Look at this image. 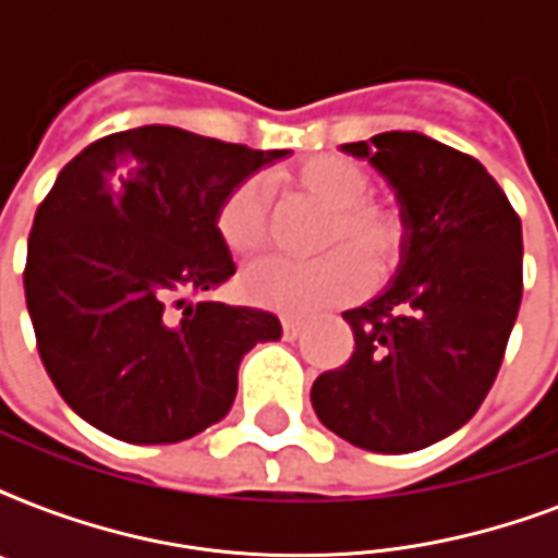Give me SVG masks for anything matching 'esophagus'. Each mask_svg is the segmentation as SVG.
Here are the masks:
<instances>
[{
  "label": "esophagus",
  "instance_id": "34e87169",
  "mask_svg": "<svg viewBox=\"0 0 558 558\" xmlns=\"http://www.w3.org/2000/svg\"><path fill=\"white\" fill-rule=\"evenodd\" d=\"M301 330H304V324L298 322V318H283V336H287V339H298Z\"/></svg>",
  "mask_w": 558,
  "mask_h": 558
}]
</instances>
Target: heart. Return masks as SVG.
Returning a JSON list of instances; mask_svg holds the SVG:
<instances>
[{
	"label": "heart",
	"instance_id": "obj_1",
	"mask_svg": "<svg viewBox=\"0 0 558 558\" xmlns=\"http://www.w3.org/2000/svg\"><path fill=\"white\" fill-rule=\"evenodd\" d=\"M292 182L330 208L318 240L330 252L301 263L283 257L257 260L243 271L240 287L254 304L306 315L356 298L367 283V269H388L402 245V226L393 210L367 202L371 177L348 156L327 153L301 161ZM214 226L222 245L236 257L260 252L269 228L266 179L248 177L236 182L217 205Z\"/></svg>",
	"mask_w": 558,
	"mask_h": 558
}]
</instances>
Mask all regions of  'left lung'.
<instances>
[{
	"instance_id": "left-lung-1",
	"label": "left lung",
	"mask_w": 558,
	"mask_h": 558,
	"mask_svg": "<svg viewBox=\"0 0 558 558\" xmlns=\"http://www.w3.org/2000/svg\"><path fill=\"white\" fill-rule=\"evenodd\" d=\"M341 150L393 187L405 234L385 292L344 313L353 356L310 397L348 442L405 454L466 425L493 388L521 306V219L481 161L423 133Z\"/></svg>"
}]
</instances>
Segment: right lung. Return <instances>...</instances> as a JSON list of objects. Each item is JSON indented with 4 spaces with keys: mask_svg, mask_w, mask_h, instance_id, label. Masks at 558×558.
I'll list each match as a JSON object with an SVG mask.
<instances>
[{
    "mask_svg": "<svg viewBox=\"0 0 558 558\" xmlns=\"http://www.w3.org/2000/svg\"><path fill=\"white\" fill-rule=\"evenodd\" d=\"M287 153L150 124L89 144L60 170L22 280L39 359L74 414L153 446L231 411L240 362L278 341L280 322L199 298L234 275L214 214Z\"/></svg>",
    "mask_w": 558,
    "mask_h": 558,
    "instance_id": "add662e5",
    "label": "right lung"
}]
</instances>
